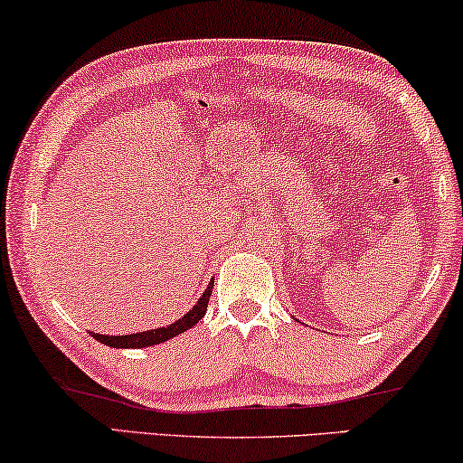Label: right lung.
Masks as SVG:
<instances>
[{"mask_svg":"<svg viewBox=\"0 0 463 463\" xmlns=\"http://www.w3.org/2000/svg\"><path fill=\"white\" fill-rule=\"evenodd\" d=\"M213 287L214 282L211 280L208 282V287L202 297L198 299V303L189 309V312L179 318L173 325L168 326H160V328H154V331H143V333H132V335H99V333H92V337L100 341V344L109 345V347H149V345H157V344H164V341L176 337V335L189 331V328L198 325V322L204 318L206 314V307H208V299H211L213 295Z\"/></svg>","mask_w":463,"mask_h":463,"instance_id":"right-lung-1","label":"right lung"}]
</instances>
